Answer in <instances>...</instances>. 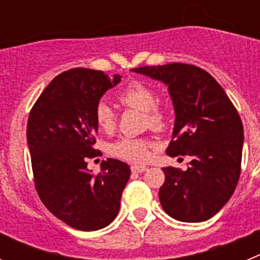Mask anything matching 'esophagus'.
Segmentation results:
<instances>
[{"label": "esophagus", "mask_w": 260, "mask_h": 260, "mask_svg": "<svg viewBox=\"0 0 260 260\" xmlns=\"http://www.w3.org/2000/svg\"><path fill=\"white\" fill-rule=\"evenodd\" d=\"M147 171V167H143V165H133L132 172L133 173H143V172Z\"/></svg>", "instance_id": "obj_1"}]
</instances>
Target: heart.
Here are the masks:
<instances>
[{"mask_svg":"<svg viewBox=\"0 0 260 260\" xmlns=\"http://www.w3.org/2000/svg\"><path fill=\"white\" fill-rule=\"evenodd\" d=\"M119 102L130 108L144 112L146 125L153 130H162L167 126V112L156 104L155 89L142 82H132L121 91ZM95 118L99 127L112 132L117 125V114L107 102H99L95 108ZM152 142L146 138H122L110 146V153L130 162H144L150 157Z\"/></svg>","mask_w":260,"mask_h":260,"instance_id":"1","label":"heart"}]
</instances>
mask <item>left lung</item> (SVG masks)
Segmentation results:
<instances>
[{"label":"left lung","instance_id":"left-lung-1","mask_svg":"<svg viewBox=\"0 0 260 260\" xmlns=\"http://www.w3.org/2000/svg\"><path fill=\"white\" fill-rule=\"evenodd\" d=\"M167 84L176 113L167 153L191 156L187 171L167 167L158 191L162 208L178 221L201 222L219 212L241 174L243 126L212 75L187 63L133 69Z\"/></svg>","mask_w":260,"mask_h":260}]
</instances>
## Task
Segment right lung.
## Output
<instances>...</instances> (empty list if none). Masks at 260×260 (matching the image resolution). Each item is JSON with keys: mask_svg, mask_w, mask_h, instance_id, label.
Here are the masks:
<instances>
[{"mask_svg": "<svg viewBox=\"0 0 260 260\" xmlns=\"http://www.w3.org/2000/svg\"><path fill=\"white\" fill-rule=\"evenodd\" d=\"M121 78L83 68L63 71L29 112L27 143L36 191L53 215L79 231H98L116 219L130 178L128 165L116 158L103 161L99 174L87 168V160L99 155L95 108Z\"/></svg>", "mask_w": 260, "mask_h": 260, "instance_id": "right-lung-1", "label": "right lung"}]
</instances>
